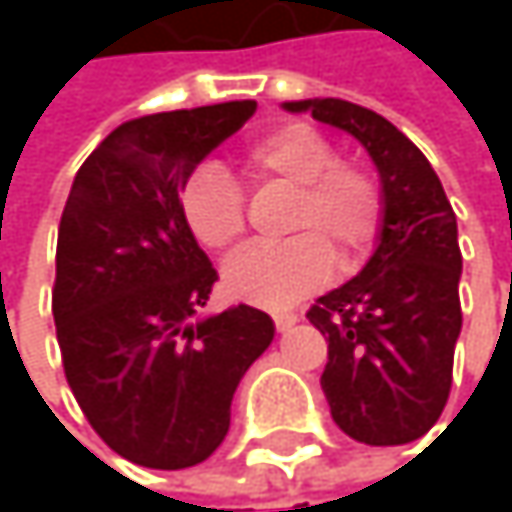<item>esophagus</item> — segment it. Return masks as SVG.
Listing matches in <instances>:
<instances>
[{"mask_svg":"<svg viewBox=\"0 0 512 512\" xmlns=\"http://www.w3.org/2000/svg\"><path fill=\"white\" fill-rule=\"evenodd\" d=\"M272 320H275V329L278 332H290L299 323V314H293V311H275Z\"/></svg>","mask_w":512,"mask_h":512,"instance_id":"obj_1","label":"esophagus"}]
</instances>
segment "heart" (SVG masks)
<instances>
[{
    "instance_id": "obj_1",
    "label": "heart",
    "mask_w": 512,
    "mask_h": 512,
    "mask_svg": "<svg viewBox=\"0 0 512 512\" xmlns=\"http://www.w3.org/2000/svg\"><path fill=\"white\" fill-rule=\"evenodd\" d=\"M243 165L257 186L293 192L284 246L252 249L225 266V290L257 308H287L317 290L332 260L353 272L370 252L382 225V192L376 177L356 162L338 159V148L308 124H281L252 139ZM192 237L219 255L246 240V198L219 165H201L180 195Z\"/></svg>"
}]
</instances>
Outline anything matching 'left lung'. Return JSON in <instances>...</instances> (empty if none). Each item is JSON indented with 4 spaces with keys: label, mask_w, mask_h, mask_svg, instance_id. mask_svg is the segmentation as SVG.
Masks as SVG:
<instances>
[{
    "label": "left lung",
    "mask_w": 512,
    "mask_h": 512,
    "mask_svg": "<svg viewBox=\"0 0 512 512\" xmlns=\"http://www.w3.org/2000/svg\"><path fill=\"white\" fill-rule=\"evenodd\" d=\"M284 109L358 139L382 189L370 260L308 311L329 341L320 385L332 418L364 445L415 442L448 403L462 329L454 207L427 156L382 115L338 97L290 100Z\"/></svg>",
    "instance_id": "left-lung-1"
}]
</instances>
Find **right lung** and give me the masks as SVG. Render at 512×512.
Masks as SVG:
<instances>
[{
  "label": "right lung",
  "instance_id": "add662e5",
  "mask_svg": "<svg viewBox=\"0 0 512 512\" xmlns=\"http://www.w3.org/2000/svg\"><path fill=\"white\" fill-rule=\"evenodd\" d=\"M255 100L159 112L112 130L73 177L52 317L67 385L97 436L145 468H189L228 436L231 400L275 338L269 314L201 317L219 281L180 192Z\"/></svg>",
  "mask_w": 512,
  "mask_h": 512
}]
</instances>
